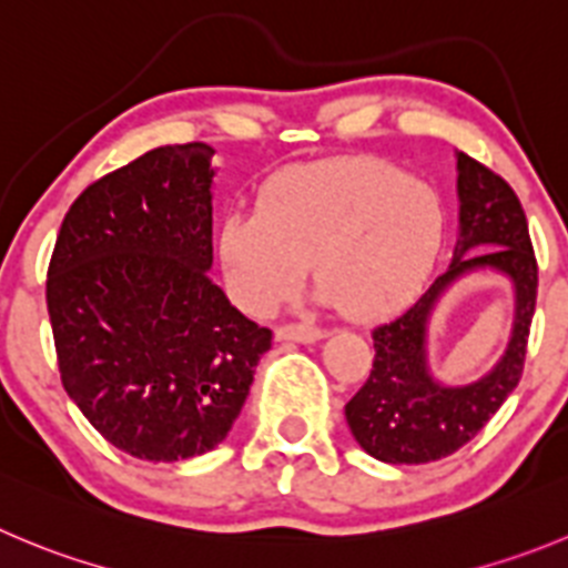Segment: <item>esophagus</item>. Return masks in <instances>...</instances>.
Returning <instances> with one entry per match:
<instances>
[{
    "mask_svg": "<svg viewBox=\"0 0 568 568\" xmlns=\"http://www.w3.org/2000/svg\"><path fill=\"white\" fill-rule=\"evenodd\" d=\"M277 338L280 342H300V344H311L325 338V331L316 325H280L277 327Z\"/></svg>",
    "mask_w": 568,
    "mask_h": 568,
    "instance_id": "34e87169",
    "label": "esophagus"
}]
</instances>
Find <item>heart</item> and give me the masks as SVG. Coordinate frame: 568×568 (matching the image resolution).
Instances as JSON below:
<instances>
[{
  "mask_svg": "<svg viewBox=\"0 0 568 568\" xmlns=\"http://www.w3.org/2000/svg\"><path fill=\"white\" fill-rule=\"evenodd\" d=\"M443 230V204L426 182L384 159H338L285 173L260 210H232L219 257L246 314H272L314 263L325 305L375 320L423 288Z\"/></svg>",
  "mask_w": 568,
  "mask_h": 568,
  "instance_id": "obj_1",
  "label": "heart"
}]
</instances>
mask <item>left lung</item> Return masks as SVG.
<instances>
[{
  "label": "left lung",
  "mask_w": 568,
  "mask_h": 568,
  "mask_svg": "<svg viewBox=\"0 0 568 568\" xmlns=\"http://www.w3.org/2000/svg\"><path fill=\"white\" fill-rule=\"evenodd\" d=\"M459 237L454 260L404 314L373 331L369 378L344 406L347 426L369 457L423 465L459 452L518 386L538 296V263L527 215L510 184L457 151ZM470 273H496L514 288L511 342L500 362L468 385H445L427 364V325L438 300Z\"/></svg>",
  "instance_id": "obj_1"
}]
</instances>
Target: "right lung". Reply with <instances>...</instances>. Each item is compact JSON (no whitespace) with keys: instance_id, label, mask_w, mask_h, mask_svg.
<instances>
[{"instance_id":"add662e5","label":"right lung","mask_w":568,"mask_h":568,"mask_svg":"<svg viewBox=\"0 0 568 568\" xmlns=\"http://www.w3.org/2000/svg\"><path fill=\"white\" fill-rule=\"evenodd\" d=\"M212 151L164 145L89 184L47 272L67 395L114 448L179 463L226 439L272 331L212 268Z\"/></svg>"}]
</instances>
